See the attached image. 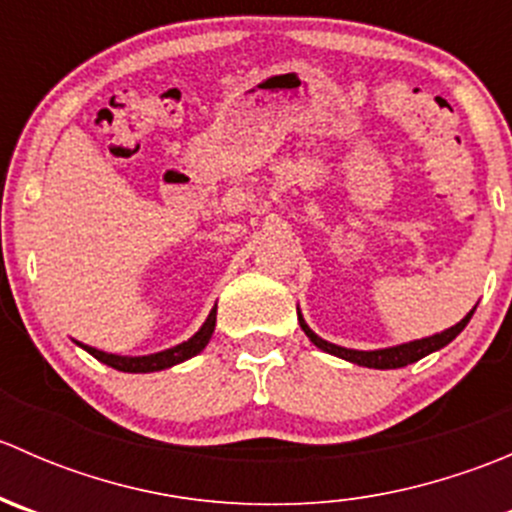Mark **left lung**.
Segmentation results:
<instances>
[{"instance_id": "1", "label": "left lung", "mask_w": 512, "mask_h": 512, "mask_svg": "<svg viewBox=\"0 0 512 512\" xmlns=\"http://www.w3.org/2000/svg\"><path fill=\"white\" fill-rule=\"evenodd\" d=\"M473 312H476V307H473L471 312L461 319V322L453 324L451 329H446V332L433 334V337H426V339H416V342H409V344H399V347L374 349V352H359V349L337 347V344L317 337V334L307 327V322H304V317L299 314V309H297V319H299V327H302L304 334L309 337V342H312L317 349H322V352L339 356V359H347V361H352V364L369 366V369H401V366L414 364V361L423 359V356H428L431 352H438V349H443L446 344H451L453 339H456L458 334L466 329V324L471 322Z\"/></svg>"}]
</instances>
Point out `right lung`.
<instances>
[{"mask_svg":"<svg viewBox=\"0 0 512 512\" xmlns=\"http://www.w3.org/2000/svg\"><path fill=\"white\" fill-rule=\"evenodd\" d=\"M215 314H218V309H213V312L208 314V319H205L203 327H200L198 332L188 339V342L178 344V347L163 349V352H158V354L121 356V354L101 352V349H94V347H86V344H79V347H84L91 356H96L101 364L111 366V369H118V371H128V374H148V371L170 369V366L180 364V361L190 359V356L200 354L205 347H208L210 337H213V332H215Z\"/></svg>","mask_w":512,"mask_h":512,"instance_id":"add662e5","label":"right lung"}]
</instances>
